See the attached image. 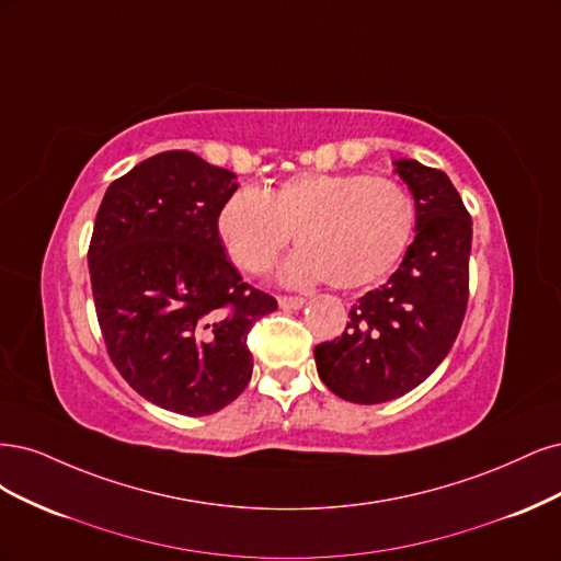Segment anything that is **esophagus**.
Listing matches in <instances>:
<instances>
[{
    "label": "esophagus",
    "instance_id": "esophagus-1",
    "mask_svg": "<svg viewBox=\"0 0 561 561\" xmlns=\"http://www.w3.org/2000/svg\"><path fill=\"white\" fill-rule=\"evenodd\" d=\"M277 302H279V307H286V310H300V307L305 305V300L298 296H279Z\"/></svg>",
    "mask_w": 561,
    "mask_h": 561
}]
</instances>
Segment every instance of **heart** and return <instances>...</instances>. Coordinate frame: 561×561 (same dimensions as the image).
<instances>
[{"label": "heart", "mask_w": 561, "mask_h": 561, "mask_svg": "<svg viewBox=\"0 0 561 561\" xmlns=\"http://www.w3.org/2000/svg\"><path fill=\"white\" fill-rule=\"evenodd\" d=\"M219 238L249 275L275 265L286 244L302 247L282 270L286 284L327 277L356 288L399 263L414 230L412 195L389 176L302 172L275 188H244L224 203Z\"/></svg>", "instance_id": "heart-1"}]
</instances>
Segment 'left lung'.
Listing matches in <instances>:
<instances>
[{"label": "left lung", "instance_id": "8db88e82", "mask_svg": "<svg viewBox=\"0 0 561 561\" xmlns=\"http://www.w3.org/2000/svg\"><path fill=\"white\" fill-rule=\"evenodd\" d=\"M414 197V242L401 267L358 298L347 329L314 347L321 382L360 405L399 399L436 370L459 335L468 305L473 221L449 176L396 160Z\"/></svg>", "mask_w": 561, "mask_h": 561}]
</instances>
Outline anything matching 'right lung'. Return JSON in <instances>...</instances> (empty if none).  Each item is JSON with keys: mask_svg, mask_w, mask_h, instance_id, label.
Instances as JSON below:
<instances>
[{"mask_svg": "<svg viewBox=\"0 0 561 561\" xmlns=\"http://www.w3.org/2000/svg\"><path fill=\"white\" fill-rule=\"evenodd\" d=\"M234 174L191 151L147 158L106 188L88 249L106 352L139 396L203 417L244 391L247 335L277 300L242 282L216 219Z\"/></svg>", "mask_w": 561, "mask_h": 561, "instance_id": "right-lung-1", "label": "right lung"}]
</instances>
